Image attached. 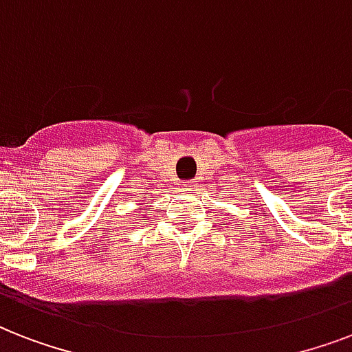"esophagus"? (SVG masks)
Masks as SVG:
<instances>
[{"label":"esophagus","mask_w":352,"mask_h":352,"mask_svg":"<svg viewBox=\"0 0 352 352\" xmlns=\"http://www.w3.org/2000/svg\"><path fill=\"white\" fill-rule=\"evenodd\" d=\"M182 186H184V190H195V188H197V181H195V179H193V181H186Z\"/></svg>","instance_id":"obj_1"}]
</instances>
